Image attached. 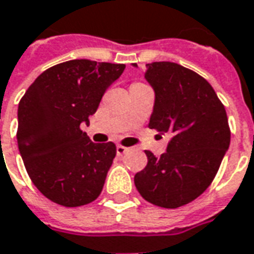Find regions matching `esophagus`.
Wrapping results in <instances>:
<instances>
[{"label":"esophagus","instance_id":"34e87169","mask_svg":"<svg viewBox=\"0 0 254 254\" xmlns=\"http://www.w3.org/2000/svg\"><path fill=\"white\" fill-rule=\"evenodd\" d=\"M128 150H130V147H126L123 146V145H118V146H116V153H118L119 156H123L124 153L128 152Z\"/></svg>","mask_w":254,"mask_h":254}]
</instances>
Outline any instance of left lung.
<instances>
[{"instance_id": "1", "label": "left lung", "mask_w": 254, "mask_h": 254, "mask_svg": "<svg viewBox=\"0 0 254 254\" xmlns=\"http://www.w3.org/2000/svg\"><path fill=\"white\" fill-rule=\"evenodd\" d=\"M145 78L156 94L149 127L172 138L160 157L145 150L147 164L134 183L147 202L175 209L215 179L230 146L227 113L208 80L176 63L146 64Z\"/></svg>"}]
</instances>
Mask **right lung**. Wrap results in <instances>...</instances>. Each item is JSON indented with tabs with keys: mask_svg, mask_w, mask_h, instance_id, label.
<instances>
[{
	"mask_svg": "<svg viewBox=\"0 0 254 254\" xmlns=\"http://www.w3.org/2000/svg\"><path fill=\"white\" fill-rule=\"evenodd\" d=\"M124 68L84 59L65 61L41 73L21 97L19 152L35 188L56 204L82 206L101 194L116 145L91 142L80 124H89Z\"/></svg>",
	"mask_w": 254,
	"mask_h": 254,
	"instance_id": "right-lung-1",
	"label": "right lung"
}]
</instances>
